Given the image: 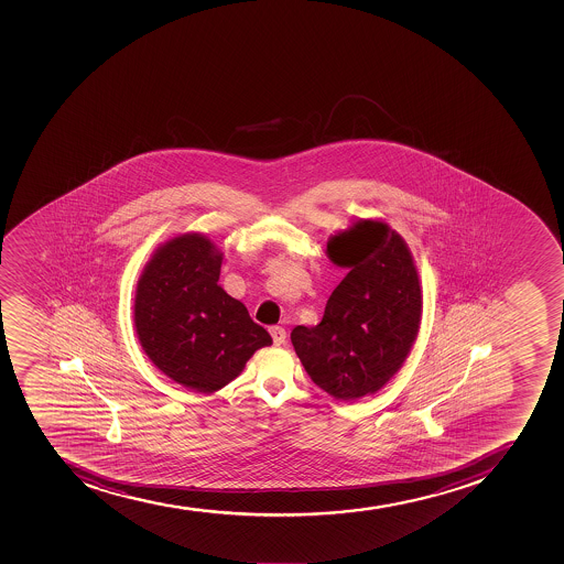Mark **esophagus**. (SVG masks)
<instances>
[{"instance_id":"1","label":"esophagus","mask_w":564,"mask_h":564,"mask_svg":"<svg viewBox=\"0 0 564 564\" xmlns=\"http://www.w3.org/2000/svg\"><path fill=\"white\" fill-rule=\"evenodd\" d=\"M270 336L274 339L275 345H283L286 339V333L283 327H270Z\"/></svg>"}]
</instances>
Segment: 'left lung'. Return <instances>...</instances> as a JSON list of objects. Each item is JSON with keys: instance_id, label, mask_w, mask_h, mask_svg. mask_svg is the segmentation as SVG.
Here are the masks:
<instances>
[{"instance_id": "8db88e82", "label": "left lung", "mask_w": 564, "mask_h": 564, "mask_svg": "<svg viewBox=\"0 0 564 564\" xmlns=\"http://www.w3.org/2000/svg\"><path fill=\"white\" fill-rule=\"evenodd\" d=\"M330 261L349 274L328 297L316 327L290 334L311 380L338 400L375 394L397 375L422 319V290L400 234L361 219L330 237Z\"/></svg>"}]
</instances>
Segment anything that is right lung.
<instances>
[{
  "mask_svg": "<svg viewBox=\"0 0 564 564\" xmlns=\"http://www.w3.org/2000/svg\"><path fill=\"white\" fill-rule=\"evenodd\" d=\"M223 253L208 237L184 234L156 248L137 283L133 319L145 355L195 392L219 391L256 350L272 344L247 306L219 281Z\"/></svg>",
  "mask_w": 564,
  "mask_h": 564,
  "instance_id": "obj_1",
  "label": "right lung"
}]
</instances>
